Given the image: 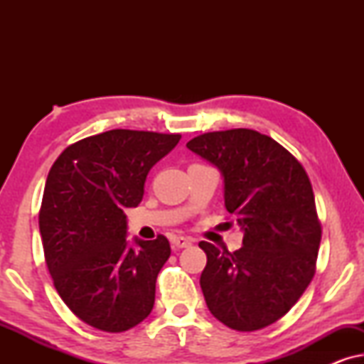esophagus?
Listing matches in <instances>:
<instances>
[{
	"label": "esophagus",
	"mask_w": 364,
	"mask_h": 364,
	"mask_svg": "<svg viewBox=\"0 0 364 364\" xmlns=\"http://www.w3.org/2000/svg\"><path fill=\"white\" fill-rule=\"evenodd\" d=\"M191 245H192V238H187V237H173L172 238L173 250H181V248H187Z\"/></svg>",
	"instance_id": "1"
}]
</instances>
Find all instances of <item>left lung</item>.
<instances>
[{"mask_svg": "<svg viewBox=\"0 0 364 364\" xmlns=\"http://www.w3.org/2000/svg\"><path fill=\"white\" fill-rule=\"evenodd\" d=\"M187 147L220 171L225 208L243 232L233 253L198 243L208 310L232 330H262L290 311L315 275L321 227L310 178L285 147L252 129L207 132Z\"/></svg>", "mask_w": 364, "mask_h": 364, "instance_id": "obj_1", "label": "left lung"}]
</instances>
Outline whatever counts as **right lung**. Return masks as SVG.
Masks as SVG:
<instances>
[{
    "instance_id": "obj_1",
    "label": "right lung",
    "mask_w": 364,
    "mask_h": 364,
    "mask_svg": "<svg viewBox=\"0 0 364 364\" xmlns=\"http://www.w3.org/2000/svg\"><path fill=\"white\" fill-rule=\"evenodd\" d=\"M178 134L114 129L66 147L44 186L39 232L54 287L74 315L101 331L131 330L151 315L157 275L171 257L164 235L127 240L126 208Z\"/></svg>"
}]
</instances>
